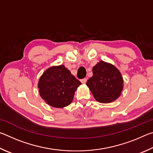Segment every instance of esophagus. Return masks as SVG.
Here are the masks:
<instances>
[{
    "label": "esophagus",
    "mask_w": 153,
    "mask_h": 153,
    "mask_svg": "<svg viewBox=\"0 0 153 153\" xmlns=\"http://www.w3.org/2000/svg\"><path fill=\"white\" fill-rule=\"evenodd\" d=\"M87 82V79L86 78H84V79H81V82L82 83V84H86V82Z\"/></svg>",
    "instance_id": "34e87169"
}]
</instances>
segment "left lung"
I'll return each instance as SVG.
<instances>
[{
    "instance_id": "left-lung-1",
    "label": "left lung",
    "mask_w": 153,
    "mask_h": 153,
    "mask_svg": "<svg viewBox=\"0 0 153 153\" xmlns=\"http://www.w3.org/2000/svg\"><path fill=\"white\" fill-rule=\"evenodd\" d=\"M92 73L86 85L97 101L110 103L120 97L123 90V79L115 65L100 61L93 67Z\"/></svg>"
}]
</instances>
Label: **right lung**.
I'll list each match as a JSON object with an SVG mask.
<instances>
[{"label": "right lung", "instance_id": "add662e5", "mask_svg": "<svg viewBox=\"0 0 153 153\" xmlns=\"http://www.w3.org/2000/svg\"><path fill=\"white\" fill-rule=\"evenodd\" d=\"M81 82L63 65L48 68L38 83L41 98L48 105L63 108L70 105Z\"/></svg>", "mask_w": 153, "mask_h": 153}]
</instances>
